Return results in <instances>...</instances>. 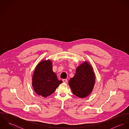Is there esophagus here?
Masks as SVG:
<instances>
[{
  "mask_svg": "<svg viewBox=\"0 0 129 129\" xmlns=\"http://www.w3.org/2000/svg\"><path fill=\"white\" fill-rule=\"evenodd\" d=\"M62 81H63V82H64V83H67V82H68V79H62Z\"/></svg>",
  "mask_w": 129,
  "mask_h": 129,
  "instance_id": "esophagus-1",
  "label": "esophagus"
}]
</instances>
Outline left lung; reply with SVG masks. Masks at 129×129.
Segmentation results:
<instances>
[{"label":"left lung","instance_id":"8db88e82","mask_svg":"<svg viewBox=\"0 0 129 129\" xmlns=\"http://www.w3.org/2000/svg\"><path fill=\"white\" fill-rule=\"evenodd\" d=\"M95 83V75L92 66L85 61L78 66L75 74L69 81L73 94L82 98L91 94Z\"/></svg>","mask_w":129,"mask_h":129}]
</instances>
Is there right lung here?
<instances>
[{"mask_svg": "<svg viewBox=\"0 0 129 129\" xmlns=\"http://www.w3.org/2000/svg\"><path fill=\"white\" fill-rule=\"evenodd\" d=\"M32 80L35 92L45 98L53 94L62 82L57 79L56 74L53 72L52 61L50 59L42 60L38 63Z\"/></svg>", "mask_w": 129, "mask_h": 129, "instance_id": "1", "label": "right lung"}]
</instances>
